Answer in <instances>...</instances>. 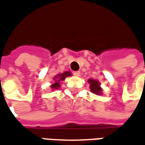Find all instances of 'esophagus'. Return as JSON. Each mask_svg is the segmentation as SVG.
Listing matches in <instances>:
<instances>
[{"label":"esophagus","instance_id":"34e87169","mask_svg":"<svg viewBox=\"0 0 145 145\" xmlns=\"http://www.w3.org/2000/svg\"><path fill=\"white\" fill-rule=\"evenodd\" d=\"M72 74L76 76H80V72L79 71H75V72H72Z\"/></svg>","mask_w":145,"mask_h":145}]
</instances>
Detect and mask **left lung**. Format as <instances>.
Returning a JSON list of instances; mask_svg holds the SVG:
<instances>
[{
  "label": "left lung",
  "mask_w": 145,
  "mask_h": 145,
  "mask_svg": "<svg viewBox=\"0 0 145 145\" xmlns=\"http://www.w3.org/2000/svg\"><path fill=\"white\" fill-rule=\"evenodd\" d=\"M88 82L90 83V88L91 91L95 94H101V88L100 87V84L97 80L90 79Z\"/></svg>",
  "instance_id": "left-lung-1"
}]
</instances>
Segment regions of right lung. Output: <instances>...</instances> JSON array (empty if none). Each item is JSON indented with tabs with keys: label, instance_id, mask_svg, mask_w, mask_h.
<instances>
[{
	"label": "right lung",
	"instance_id": "add662e5",
	"mask_svg": "<svg viewBox=\"0 0 145 145\" xmlns=\"http://www.w3.org/2000/svg\"><path fill=\"white\" fill-rule=\"evenodd\" d=\"M71 72H65L64 73H62V74H59L58 76H56L55 77H54V84H52L51 86V87L52 89H58L59 87H60V83H61V81L64 80L65 78L67 77V76H71Z\"/></svg>",
	"mask_w": 145,
	"mask_h": 145
}]
</instances>
